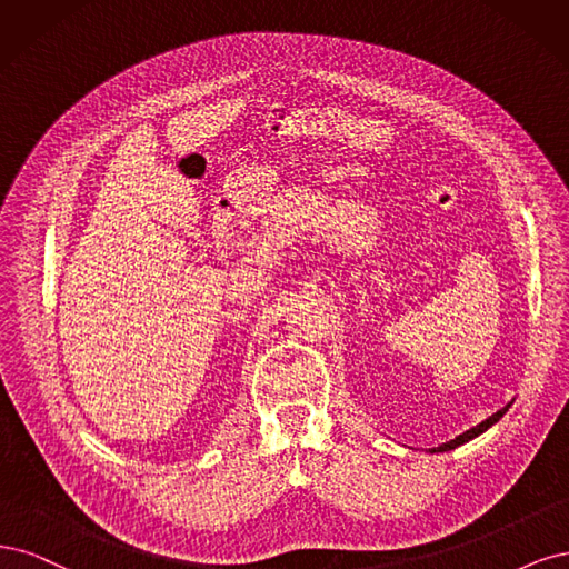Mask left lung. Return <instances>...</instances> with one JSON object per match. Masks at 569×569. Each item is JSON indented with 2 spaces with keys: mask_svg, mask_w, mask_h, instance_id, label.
Instances as JSON below:
<instances>
[{
  "mask_svg": "<svg viewBox=\"0 0 569 569\" xmlns=\"http://www.w3.org/2000/svg\"><path fill=\"white\" fill-rule=\"evenodd\" d=\"M508 407L510 405H506L503 409H499L497 413H491L487 420H482L480 426H475V428H470V430H466L463 435H458V437H453V439H449V442H445V445H439V447H435V449H430V453H439V451H451V449H456V447H461V445H466V442H470V439H475L478 435H482V432H487L493 423H499V420L503 418V413L508 411Z\"/></svg>",
  "mask_w": 569,
  "mask_h": 569,
  "instance_id": "left-lung-1",
  "label": "left lung"
}]
</instances>
